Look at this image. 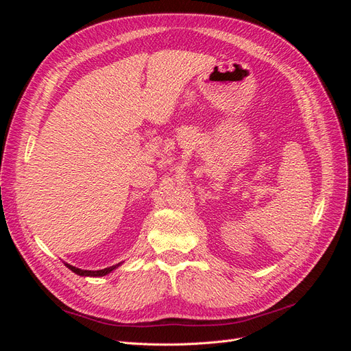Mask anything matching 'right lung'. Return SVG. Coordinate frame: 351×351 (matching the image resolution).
<instances>
[{"mask_svg": "<svg viewBox=\"0 0 351 351\" xmlns=\"http://www.w3.org/2000/svg\"><path fill=\"white\" fill-rule=\"evenodd\" d=\"M121 263H123V262L117 263V265H112V267H110V268L99 269V271H88V269H80V268H76V267H73V265H70V263L64 262V265H66V267H67L70 271H73L74 274L80 275V277H105V275H108L110 272H112L114 269L119 268Z\"/></svg>", "mask_w": 351, "mask_h": 351, "instance_id": "right-lung-1", "label": "right lung"}]
</instances>
